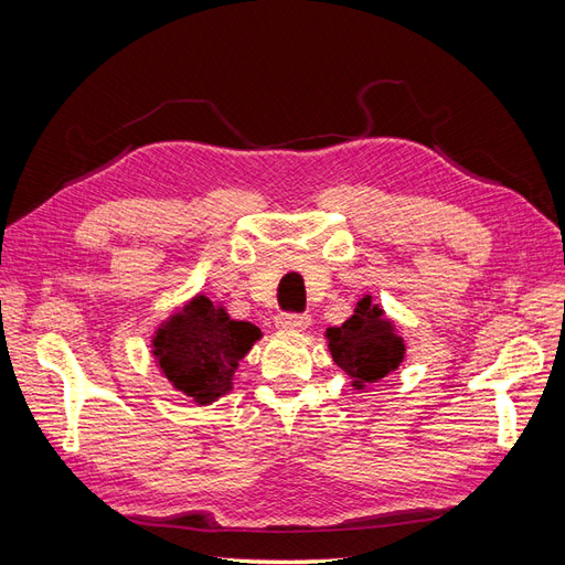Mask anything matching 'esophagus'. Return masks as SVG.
Wrapping results in <instances>:
<instances>
[{
    "instance_id": "esophagus-1",
    "label": "esophagus",
    "mask_w": 565,
    "mask_h": 565,
    "mask_svg": "<svg viewBox=\"0 0 565 565\" xmlns=\"http://www.w3.org/2000/svg\"><path fill=\"white\" fill-rule=\"evenodd\" d=\"M311 324V316L306 313H280L276 318V328L282 332H301Z\"/></svg>"
}]
</instances>
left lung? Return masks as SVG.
<instances>
[{
	"label": "left lung",
	"instance_id": "left-lung-1",
	"mask_svg": "<svg viewBox=\"0 0 565 565\" xmlns=\"http://www.w3.org/2000/svg\"><path fill=\"white\" fill-rule=\"evenodd\" d=\"M324 337L332 361L349 374L355 388L384 380L405 358L403 337L370 295L355 303L353 316L341 328H328Z\"/></svg>",
	"mask_w": 565,
	"mask_h": 565
}]
</instances>
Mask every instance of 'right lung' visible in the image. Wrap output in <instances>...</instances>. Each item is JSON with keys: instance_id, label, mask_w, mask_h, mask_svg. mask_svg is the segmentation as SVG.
<instances>
[{"instance_id": "right-lung-1", "label": "right lung", "mask_w": 565, "mask_h": 565, "mask_svg": "<svg viewBox=\"0 0 565 565\" xmlns=\"http://www.w3.org/2000/svg\"><path fill=\"white\" fill-rule=\"evenodd\" d=\"M262 330L233 320L204 295L169 316L152 337V355L164 377L198 405H210L233 388V374Z\"/></svg>"}]
</instances>
